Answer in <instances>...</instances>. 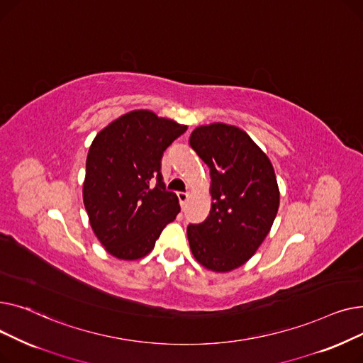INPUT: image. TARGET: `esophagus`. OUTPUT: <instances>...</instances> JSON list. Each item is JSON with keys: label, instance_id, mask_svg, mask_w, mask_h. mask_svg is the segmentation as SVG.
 Here are the masks:
<instances>
[{"label": "esophagus", "instance_id": "esophagus-1", "mask_svg": "<svg viewBox=\"0 0 363 363\" xmlns=\"http://www.w3.org/2000/svg\"><path fill=\"white\" fill-rule=\"evenodd\" d=\"M178 200H179L181 207H184L185 203L188 201V194L186 193H178Z\"/></svg>", "mask_w": 363, "mask_h": 363}]
</instances>
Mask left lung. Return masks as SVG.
I'll return each mask as SVG.
<instances>
[{"label": "left lung", "mask_w": 363, "mask_h": 363, "mask_svg": "<svg viewBox=\"0 0 363 363\" xmlns=\"http://www.w3.org/2000/svg\"><path fill=\"white\" fill-rule=\"evenodd\" d=\"M189 145L211 169V213L189 223L186 235L199 263L228 272L249 260L271 231L279 189L268 156L237 126H199Z\"/></svg>", "instance_id": "obj_1"}]
</instances>
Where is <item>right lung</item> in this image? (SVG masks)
Instances as JSON below:
<instances>
[{
	"mask_svg": "<svg viewBox=\"0 0 363 363\" xmlns=\"http://www.w3.org/2000/svg\"><path fill=\"white\" fill-rule=\"evenodd\" d=\"M185 125L135 110L111 122L92 141L86 157L84 204L92 230L118 259L148 255L181 207L162 177L164 150Z\"/></svg>",
	"mask_w": 363,
	"mask_h": 363,
	"instance_id": "add662e5",
	"label": "right lung"
}]
</instances>
